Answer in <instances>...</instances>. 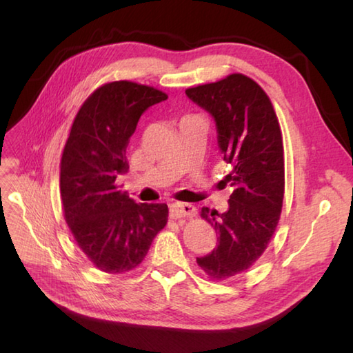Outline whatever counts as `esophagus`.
I'll use <instances>...</instances> for the list:
<instances>
[{
  "mask_svg": "<svg viewBox=\"0 0 353 353\" xmlns=\"http://www.w3.org/2000/svg\"><path fill=\"white\" fill-rule=\"evenodd\" d=\"M197 214V209L194 208L190 203H172L170 206V216L174 220H185V219H192V216H196Z\"/></svg>",
  "mask_w": 353,
  "mask_h": 353,
  "instance_id": "esophagus-1",
  "label": "esophagus"
}]
</instances>
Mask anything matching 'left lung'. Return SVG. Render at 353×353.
Wrapping results in <instances>:
<instances>
[{
	"label": "left lung",
	"mask_w": 353,
	"mask_h": 353,
	"mask_svg": "<svg viewBox=\"0 0 353 353\" xmlns=\"http://www.w3.org/2000/svg\"><path fill=\"white\" fill-rule=\"evenodd\" d=\"M185 92L214 117L219 147L230 167L221 181L234 188L229 209L219 214L201 208L200 214L219 234V245L197 258L212 281H224L261 258L279 223L285 192L282 132L268 95L244 74Z\"/></svg>",
	"instance_id": "obj_1"
}]
</instances>
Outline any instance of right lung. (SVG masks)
<instances>
[{
	"instance_id": "right-lung-1",
	"label": "right lung",
	"mask_w": 353,
	"mask_h": 353,
	"mask_svg": "<svg viewBox=\"0 0 353 353\" xmlns=\"http://www.w3.org/2000/svg\"><path fill=\"white\" fill-rule=\"evenodd\" d=\"M168 95L129 80L97 88L74 118L61 161L65 220L80 250L109 274L137 268L165 228V203H134L117 185L141 115Z\"/></svg>"
}]
</instances>
